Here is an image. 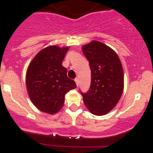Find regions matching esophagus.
I'll list each match as a JSON object with an SVG mask.
<instances>
[{
  "label": "esophagus",
  "mask_w": 153,
  "mask_h": 153,
  "mask_svg": "<svg viewBox=\"0 0 153 153\" xmlns=\"http://www.w3.org/2000/svg\"><path fill=\"white\" fill-rule=\"evenodd\" d=\"M75 83H76V85H77V86H79V84H80V82H79V79H78V78H75Z\"/></svg>",
  "instance_id": "34e87169"
}]
</instances>
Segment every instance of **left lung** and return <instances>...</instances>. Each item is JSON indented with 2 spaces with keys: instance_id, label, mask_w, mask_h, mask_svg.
<instances>
[{
  "instance_id": "obj_1",
  "label": "left lung",
  "mask_w": 153,
  "mask_h": 153,
  "mask_svg": "<svg viewBox=\"0 0 153 153\" xmlns=\"http://www.w3.org/2000/svg\"><path fill=\"white\" fill-rule=\"evenodd\" d=\"M82 50L91 69L88 92H81L85 106L95 115H104L118 104L124 90V72L118 55L111 48L93 41Z\"/></svg>"
}]
</instances>
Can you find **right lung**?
I'll use <instances>...</instances> for the list:
<instances>
[{
  "label": "right lung",
  "mask_w": 153,
  "mask_h": 153,
  "mask_svg": "<svg viewBox=\"0 0 153 153\" xmlns=\"http://www.w3.org/2000/svg\"><path fill=\"white\" fill-rule=\"evenodd\" d=\"M69 47L50 46L40 51L27 72V91L33 104L42 112L55 114L62 108L65 95L76 84L62 66Z\"/></svg>",
  "instance_id": "add662e5"
}]
</instances>
